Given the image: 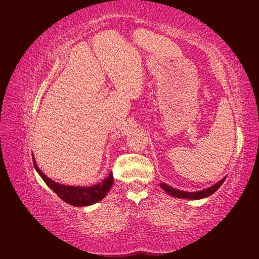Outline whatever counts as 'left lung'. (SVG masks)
Listing matches in <instances>:
<instances>
[{
  "label": "left lung",
  "instance_id": "8db88e82",
  "mask_svg": "<svg viewBox=\"0 0 259 259\" xmlns=\"http://www.w3.org/2000/svg\"><path fill=\"white\" fill-rule=\"evenodd\" d=\"M224 181H225V178L222 179V180L219 181V183H217L216 185L211 186L210 188H207V189L201 190V191H196V192L180 191V190H177V189L172 188V187H170V186H168V185H166V184H160V186H161V188H162L164 191L168 192V194H169L170 196H172V197H176V198H184V199H185V198H186V199H201V198H205V197H208V196L212 195L213 192L216 191V190H218L219 187H221V186L224 184Z\"/></svg>",
  "mask_w": 259,
  "mask_h": 259
}]
</instances>
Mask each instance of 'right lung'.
<instances>
[{
	"mask_svg": "<svg viewBox=\"0 0 259 259\" xmlns=\"http://www.w3.org/2000/svg\"><path fill=\"white\" fill-rule=\"evenodd\" d=\"M33 163L38 175L41 176L45 183L50 187V188L56 192V194L61 198L63 201H65L69 205L76 206V207H83V206H90L100 201L107 196L108 191L111 188L113 184V176L112 172L110 174L108 177L104 179L102 183H99L96 186L92 187H72V186H63L58 183H54L53 180L48 178L47 176L43 174L38 167L36 166L34 158H33Z\"/></svg>",
	"mask_w": 259,
	"mask_h": 259,
	"instance_id": "right-lung-1",
	"label": "right lung"
}]
</instances>
